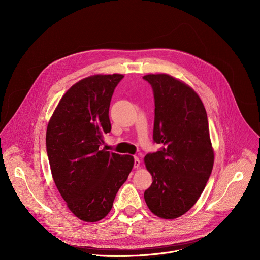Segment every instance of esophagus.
I'll return each instance as SVG.
<instances>
[{
    "label": "esophagus",
    "mask_w": 260,
    "mask_h": 260,
    "mask_svg": "<svg viewBox=\"0 0 260 260\" xmlns=\"http://www.w3.org/2000/svg\"><path fill=\"white\" fill-rule=\"evenodd\" d=\"M140 164H141L140 159H139L137 156H135V160H134V168H135V169H138V168L140 167Z\"/></svg>",
    "instance_id": "34e87169"
}]
</instances>
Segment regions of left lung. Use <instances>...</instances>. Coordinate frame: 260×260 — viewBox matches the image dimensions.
Segmentation results:
<instances>
[{
    "label": "left lung",
    "instance_id": "obj_1",
    "mask_svg": "<svg viewBox=\"0 0 260 260\" xmlns=\"http://www.w3.org/2000/svg\"><path fill=\"white\" fill-rule=\"evenodd\" d=\"M143 79L154 95L153 141L162 145L144 158L153 180L144 199L154 215L175 219L198 202L212 173L207 112L191 87L168 74H149Z\"/></svg>",
    "mask_w": 260,
    "mask_h": 260
}]
</instances>
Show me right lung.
I'll return each instance as SVG.
<instances>
[{"mask_svg":"<svg viewBox=\"0 0 260 260\" xmlns=\"http://www.w3.org/2000/svg\"><path fill=\"white\" fill-rule=\"evenodd\" d=\"M120 74L93 75L74 84L59 101L46 132L52 178L71 212L86 222L108 215L134 157L100 146L111 132L110 102Z\"/></svg>","mask_w":260,"mask_h":260,"instance_id":"obj_1","label":"right lung"}]
</instances>
